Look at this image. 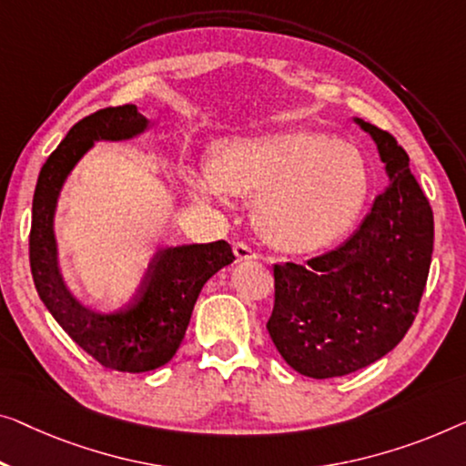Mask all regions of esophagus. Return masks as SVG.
Returning a JSON list of instances; mask_svg holds the SVG:
<instances>
[{"instance_id": "esophagus-1", "label": "esophagus", "mask_w": 466, "mask_h": 466, "mask_svg": "<svg viewBox=\"0 0 466 466\" xmlns=\"http://www.w3.org/2000/svg\"><path fill=\"white\" fill-rule=\"evenodd\" d=\"M234 255L238 257V259H257V253L251 245H247V242H236L234 245Z\"/></svg>"}]
</instances>
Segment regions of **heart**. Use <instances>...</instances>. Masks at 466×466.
Segmentation results:
<instances>
[{"mask_svg": "<svg viewBox=\"0 0 466 466\" xmlns=\"http://www.w3.org/2000/svg\"><path fill=\"white\" fill-rule=\"evenodd\" d=\"M200 200L257 194L259 232L287 251H316L351 230L370 190L362 150L322 131L287 129L215 146L211 173L188 176Z\"/></svg>", "mask_w": 466, "mask_h": 466, "instance_id": "heart-1", "label": "heart"}]
</instances>
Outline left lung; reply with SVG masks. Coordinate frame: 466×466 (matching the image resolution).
Returning <instances> with one entry per match:
<instances>
[{
    "label": "left lung",
    "mask_w": 466,
    "mask_h": 466,
    "mask_svg": "<svg viewBox=\"0 0 466 466\" xmlns=\"http://www.w3.org/2000/svg\"><path fill=\"white\" fill-rule=\"evenodd\" d=\"M377 144L389 188L341 247L276 263L268 332L290 368L332 379L377 362L410 329L433 255V211L389 131L353 119Z\"/></svg>",
    "instance_id": "obj_1"
}]
</instances>
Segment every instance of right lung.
<instances>
[{"label": "right lung", "instance_id": "add662e5", "mask_svg": "<svg viewBox=\"0 0 466 466\" xmlns=\"http://www.w3.org/2000/svg\"><path fill=\"white\" fill-rule=\"evenodd\" d=\"M148 119L136 104L108 106L75 123L44 163L33 194L29 259L39 299L66 335L104 368L148 372L176 356L200 289L236 257L226 240L167 247L155 255L127 308L102 314L83 305L58 266L54 211L62 184L94 142H121L144 134Z\"/></svg>", "mask_w": 466, "mask_h": 466}]
</instances>
